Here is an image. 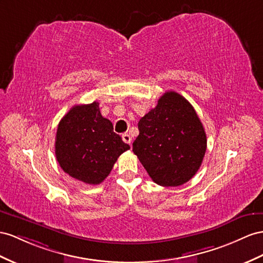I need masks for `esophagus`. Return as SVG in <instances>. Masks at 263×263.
I'll use <instances>...</instances> for the list:
<instances>
[{
	"mask_svg": "<svg viewBox=\"0 0 263 263\" xmlns=\"http://www.w3.org/2000/svg\"><path fill=\"white\" fill-rule=\"evenodd\" d=\"M122 140L124 141L125 143H127V144H130V145H131V142H132V138H131L130 134L124 133L123 136H122Z\"/></svg>",
	"mask_w": 263,
	"mask_h": 263,
	"instance_id": "34e87169",
	"label": "esophagus"
}]
</instances>
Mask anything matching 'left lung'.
<instances>
[{
	"mask_svg": "<svg viewBox=\"0 0 263 263\" xmlns=\"http://www.w3.org/2000/svg\"><path fill=\"white\" fill-rule=\"evenodd\" d=\"M138 126L133 152L157 184L182 185L198 172L206 150V136L186 99L177 92H165Z\"/></svg>",
	"mask_w": 263,
	"mask_h": 263,
	"instance_id": "obj_1",
	"label": "left lung"
}]
</instances>
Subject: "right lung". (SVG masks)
I'll use <instances>...</instances> for the list:
<instances>
[{
  "label": "right lung",
  "instance_id": "add662e5",
  "mask_svg": "<svg viewBox=\"0 0 263 263\" xmlns=\"http://www.w3.org/2000/svg\"><path fill=\"white\" fill-rule=\"evenodd\" d=\"M130 149L102 117L99 102L74 105L60 121L55 156L62 170L86 184H100L118 158Z\"/></svg>",
  "mask_w": 263,
  "mask_h": 263
}]
</instances>
